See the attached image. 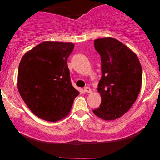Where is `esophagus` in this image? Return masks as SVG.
<instances>
[{"label":"esophagus","mask_w":160,"mask_h":160,"mask_svg":"<svg viewBox=\"0 0 160 160\" xmlns=\"http://www.w3.org/2000/svg\"><path fill=\"white\" fill-rule=\"evenodd\" d=\"M84 91L86 92H92V89L89 87H85L84 88Z\"/></svg>","instance_id":"esophagus-1"}]
</instances>
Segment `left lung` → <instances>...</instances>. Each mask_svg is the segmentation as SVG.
Returning a JSON list of instances; mask_svg holds the SVG:
<instances>
[{
    "mask_svg": "<svg viewBox=\"0 0 160 160\" xmlns=\"http://www.w3.org/2000/svg\"><path fill=\"white\" fill-rule=\"evenodd\" d=\"M94 46L102 61L98 87L102 102L92 111L102 120H114L136 101L142 83V68L137 55L114 38L96 39Z\"/></svg>",
    "mask_w": 160,
    "mask_h": 160,
    "instance_id": "left-lung-1",
    "label": "left lung"
}]
</instances>
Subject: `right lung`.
Instances as JSON below:
<instances>
[{
    "label": "right lung",
    "instance_id": "1",
    "mask_svg": "<svg viewBox=\"0 0 160 160\" xmlns=\"http://www.w3.org/2000/svg\"><path fill=\"white\" fill-rule=\"evenodd\" d=\"M72 43L44 41L28 51L18 71L17 87L34 115L56 122L68 115L80 92L71 82L67 59Z\"/></svg>",
    "mask_w": 160,
    "mask_h": 160
}]
</instances>
